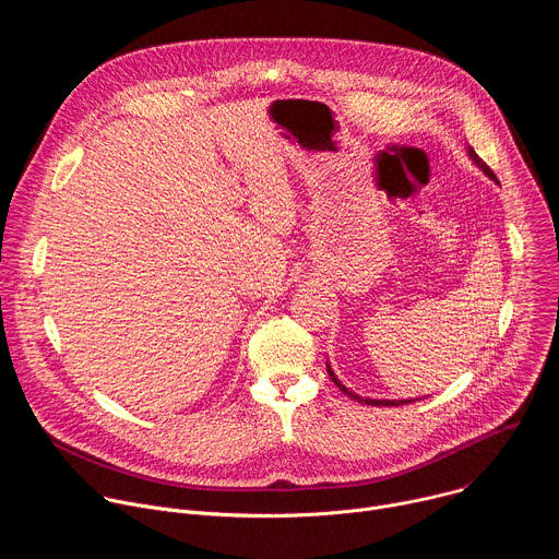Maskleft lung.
Instances as JSON below:
<instances>
[{
  "label": "left lung",
  "mask_w": 559,
  "mask_h": 559,
  "mask_svg": "<svg viewBox=\"0 0 559 559\" xmlns=\"http://www.w3.org/2000/svg\"><path fill=\"white\" fill-rule=\"evenodd\" d=\"M466 152H468V156H471V162H473V164H475L477 168H480V170H483V173H485V175H487L489 179H493L496 183H500V181L496 179L493 170H491V168H489V166H487V164L483 162V158H480V156H477V154H475V150H473V147H468ZM328 373H330V378L334 380V384H336V386H338V389H341L343 393H347L349 397H354V401H358V403H365V405H373V407H397V405H405V403H414V401H373V397H360L358 393L349 391V389H347V386H345V384H343V382H341V380H338V378L334 376V371H332V367H330V365H328Z\"/></svg>",
  "instance_id": "1"
}]
</instances>
